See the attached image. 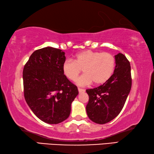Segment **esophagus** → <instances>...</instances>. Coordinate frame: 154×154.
<instances>
[{
	"instance_id": "obj_1",
	"label": "esophagus",
	"mask_w": 154,
	"mask_h": 154,
	"mask_svg": "<svg viewBox=\"0 0 154 154\" xmlns=\"http://www.w3.org/2000/svg\"><path fill=\"white\" fill-rule=\"evenodd\" d=\"M78 90H79V92L80 93H84L85 91V90H84V89H82V88H78Z\"/></svg>"
}]
</instances>
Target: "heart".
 <instances>
[{
    "label": "heart",
    "mask_w": 154,
    "mask_h": 154,
    "mask_svg": "<svg viewBox=\"0 0 154 154\" xmlns=\"http://www.w3.org/2000/svg\"><path fill=\"white\" fill-rule=\"evenodd\" d=\"M115 67L116 59L112 54L85 50L75 55L74 61H65L62 70L67 79L75 81L82 69L85 74L78 79L77 84L85 87L93 82L97 85L106 82L114 74Z\"/></svg>",
    "instance_id": "heart-1"
}]
</instances>
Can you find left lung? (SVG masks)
<instances>
[{"label":"left lung","mask_w":154,"mask_h":154,"mask_svg":"<svg viewBox=\"0 0 154 154\" xmlns=\"http://www.w3.org/2000/svg\"><path fill=\"white\" fill-rule=\"evenodd\" d=\"M116 67L112 77L99 87L86 90L89 97L86 107L93 122L103 125L120 114L131 91L130 62L122 53L115 55Z\"/></svg>","instance_id":"obj_1"}]
</instances>
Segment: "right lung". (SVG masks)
<instances>
[{
  "instance_id": "add662e5",
  "label": "right lung",
  "mask_w": 154,
  "mask_h": 154,
  "mask_svg": "<svg viewBox=\"0 0 154 154\" xmlns=\"http://www.w3.org/2000/svg\"><path fill=\"white\" fill-rule=\"evenodd\" d=\"M63 51L45 47L35 51L23 70L24 97L43 122L56 125L69 117L71 104L79 94L76 86L63 74Z\"/></svg>"
}]
</instances>
